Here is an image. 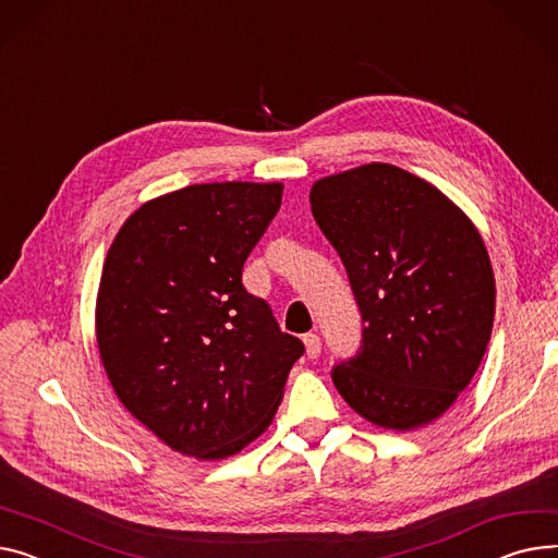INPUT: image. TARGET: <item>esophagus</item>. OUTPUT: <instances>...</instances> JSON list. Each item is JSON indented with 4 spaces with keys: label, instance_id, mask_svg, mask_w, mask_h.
<instances>
[{
    "label": "esophagus",
    "instance_id": "34e87169",
    "mask_svg": "<svg viewBox=\"0 0 558 558\" xmlns=\"http://www.w3.org/2000/svg\"><path fill=\"white\" fill-rule=\"evenodd\" d=\"M305 352L310 359H316L320 354V337L318 333H305Z\"/></svg>",
    "mask_w": 558,
    "mask_h": 558
}]
</instances>
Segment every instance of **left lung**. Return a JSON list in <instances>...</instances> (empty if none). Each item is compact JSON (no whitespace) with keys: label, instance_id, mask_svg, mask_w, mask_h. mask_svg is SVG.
Instances as JSON below:
<instances>
[{"label":"left lung","instance_id":"8db88e82","mask_svg":"<svg viewBox=\"0 0 558 558\" xmlns=\"http://www.w3.org/2000/svg\"><path fill=\"white\" fill-rule=\"evenodd\" d=\"M363 320L356 356L331 381L381 428L447 413L492 339L496 280L473 221L433 183L390 163L323 177L310 193Z\"/></svg>","mask_w":558,"mask_h":558}]
</instances>
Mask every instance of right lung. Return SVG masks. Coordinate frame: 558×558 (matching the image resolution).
Here are the masks:
<instances>
[{"instance_id": "add662e5", "label": "right lung", "mask_w": 558, "mask_h": 558, "mask_svg": "<svg viewBox=\"0 0 558 558\" xmlns=\"http://www.w3.org/2000/svg\"><path fill=\"white\" fill-rule=\"evenodd\" d=\"M282 183H195L145 202L111 242L96 341L128 411L177 453L235 456L263 435L305 352L242 284Z\"/></svg>"}]
</instances>
